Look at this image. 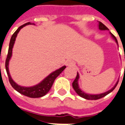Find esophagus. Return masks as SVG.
<instances>
[{"label":"esophagus","mask_w":125,"mask_h":125,"mask_svg":"<svg viewBox=\"0 0 125 125\" xmlns=\"http://www.w3.org/2000/svg\"><path fill=\"white\" fill-rule=\"evenodd\" d=\"M65 65L67 66H72V65H74V62L72 60H67L65 62Z\"/></svg>","instance_id":"obj_1"}]
</instances>
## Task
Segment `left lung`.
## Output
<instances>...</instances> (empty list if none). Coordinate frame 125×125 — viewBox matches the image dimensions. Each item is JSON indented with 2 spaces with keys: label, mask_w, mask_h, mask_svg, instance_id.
Here are the masks:
<instances>
[{
  "label": "left lung",
  "mask_w": 125,
  "mask_h": 125,
  "mask_svg": "<svg viewBox=\"0 0 125 125\" xmlns=\"http://www.w3.org/2000/svg\"><path fill=\"white\" fill-rule=\"evenodd\" d=\"M98 27H99V29L100 30H109L105 26V25L103 24L102 22H99ZM110 34L111 35L112 38L115 40V41L116 42V43L118 45V42H117V38H115V36L113 34H112L111 32H110ZM79 75L78 73H77V76L74 81H73V83H72V86H73V87L75 91L77 93V95H79L81 97L84 98L85 99H88V100H97V99H101V98L105 97V96L108 95L109 93H110L111 92H112V91L114 90L115 88L116 87V86L118 84V82H119V81H117V83H115V85L111 89H109V91H106L105 93H100V94H89V93H87L83 91L81 89L79 88V84H78V80H79Z\"/></svg>",
  "instance_id": "8db88e82"
}]
</instances>
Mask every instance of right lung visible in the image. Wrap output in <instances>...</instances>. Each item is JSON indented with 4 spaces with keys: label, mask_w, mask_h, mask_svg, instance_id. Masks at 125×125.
<instances>
[{
    "label": "right lung",
    "mask_w": 125,
    "mask_h": 125,
    "mask_svg": "<svg viewBox=\"0 0 125 125\" xmlns=\"http://www.w3.org/2000/svg\"><path fill=\"white\" fill-rule=\"evenodd\" d=\"M29 24H32V23L30 22L26 23V24L22 25L21 26L18 28V29L16 30V31L12 34V36L10 38V44H9L8 55H7L6 62H5V67H6V73H7V75H8V79H9V81H10V83L11 84L12 87L15 89L16 91H17L18 93H21V94H22L24 95L29 97L38 98L43 97V96H44L48 93V91L50 90L51 87H52V86L53 85L55 79H56V77L63 70H65L66 66L63 65L62 67L59 68L58 70H56L55 71L52 72V73H51L50 74L48 75L46 78H44L40 83L37 84V85H35L34 86L24 87V86L19 85L16 82L14 81L13 79H12V77H11L10 72H9V69H8L9 61H10L11 57H12V48H13L14 44V42H15L16 38L17 36V34H18V32H20V30L22 29L23 27L26 26V25Z\"/></svg>",
    "instance_id": "right-lung-1"
}]
</instances>
